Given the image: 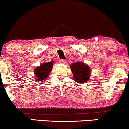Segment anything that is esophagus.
<instances>
[{
    "instance_id": "1",
    "label": "esophagus",
    "mask_w": 129,
    "mask_h": 129,
    "mask_svg": "<svg viewBox=\"0 0 129 129\" xmlns=\"http://www.w3.org/2000/svg\"><path fill=\"white\" fill-rule=\"evenodd\" d=\"M59 62L61 63H66V60H59Z\"/></svg>"
}]
</instances>
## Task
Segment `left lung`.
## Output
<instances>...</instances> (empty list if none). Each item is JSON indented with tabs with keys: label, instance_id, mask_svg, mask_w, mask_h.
<instances>
[{
	"label": "left lung",
	"instance_id": "left-lung-1",
	"mask_svg": "<svg viewBox=\"0 0 129 129\" xmlns=\"http://www.w3.org/2000/svg\"><path fill=\"white\" fill-rule=\"evenodd\" d=\"M71 69L73 74V79L77 83H85L90 79V69L88 65L81 62L72 63Z\"/></svg>",
	"mask_w": 129,
	"mask_h": 129
}]
</instances>
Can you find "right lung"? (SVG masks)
Returning <instances> with one entry per match:
<instances>
[{
  "label": "right lung",
  "instance_id": "add662e5",
  "mask_svg": "<svg viewBox=\"0 0 129 129\" xmlns=\"http://www.w3.org/2000/svg\"><path fill=\"white\" fill-rule=\"evenodd\" d=\"M53 62L51 61L47 63H43L39 67H37L34 69V74L37 81H45L46 79L52 70Z\"/></svg>",
  "mask_w": 129,
  "mask_h": 129
}]
</instances>
